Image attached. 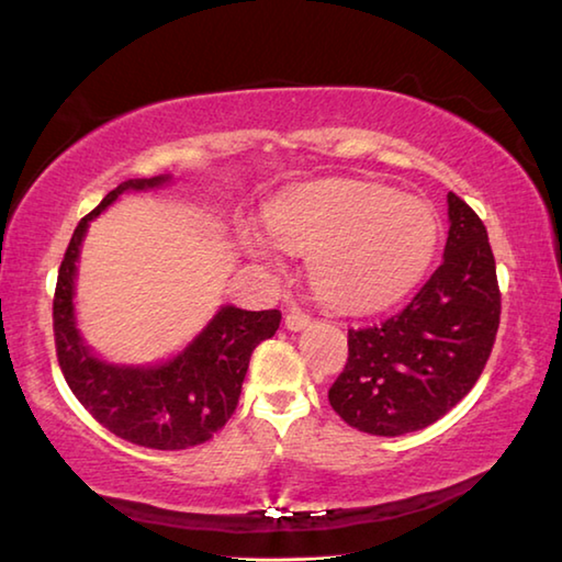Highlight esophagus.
Segmentation results:
<instances>
[{
  "instance_id": "1",
  "label": "esophagus",
  "mask_w": 562,
  "mask_h": 562,
  "mask_svg": "<svg viewBox=\"0 0 562 562\" xmlns=\"http://www.w3.org/2000/svg\"><path fill=\"white\" fill-rule=\"evenodd\" d=\"M312 325V317L304 315V312L300 310H292L284 315V327H288L290 331H300V329H307Z\"/></svg>"
}]
</instances>
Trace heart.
<instances>
[{
	"label": "heart",
	"mask_w": 562,
	"mask_h": 562,
	"mask_svg": "<svg viewBox=\"0 0 562 562\" xmlns=\"http://www.w3.org/2000/svg\"><path fill=\"white\" fill-rule=\"evenodd\" d=\"M268 227L284 250L310 255L319 300L347 312L402 297L422 278L439 240L429 205L359 180L294 190L270 207ZM247 250L274 260L260 235H247Z\"/></svg>",
	"instance_id": "heart-1"
}]
</instances>
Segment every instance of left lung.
<instances>
[{
    "instance_id": "left-lung-1",
    "label": "left lung",
    "mask_w": 562,
    "mask_h": 562,
    "mask_svg": "<svg viewBox=\"0 0 562 562\" xmlns=\"http://www.w3.org/2000/svg\"><path fill=\"white\" fill-rule=\"evenodd\" d=\"M443 262L402 312L349 329V357L329 404L351 429L402 436L451 412L486 367L501 325V290L486 225L449 193Z\"/></svg>"
}]
</instances>
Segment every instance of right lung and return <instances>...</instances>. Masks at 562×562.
<instances>
[{
    "instance_id": "add662e5",
    "label": "right lung",
    "mask_w": 562,
    "mask_h": 562,
    "mask_svg": "<svg viewBox=\"0 0 562 562\" xmlns=\"http://www.w3.org/2000/svg\"><path fill=\"white\" fill-rule=\"evenodd\" d=\"M166 176L128 180L81 217L66 247L54 290V341L66 384L81 406L119 439L178 451L213 439L235 414L252 349L280 327V310L223 307L183 355L158 367H116L97 359L74 325V278L89 221L123 190L166 183Z\"/></svg>"
}]
</instances>
